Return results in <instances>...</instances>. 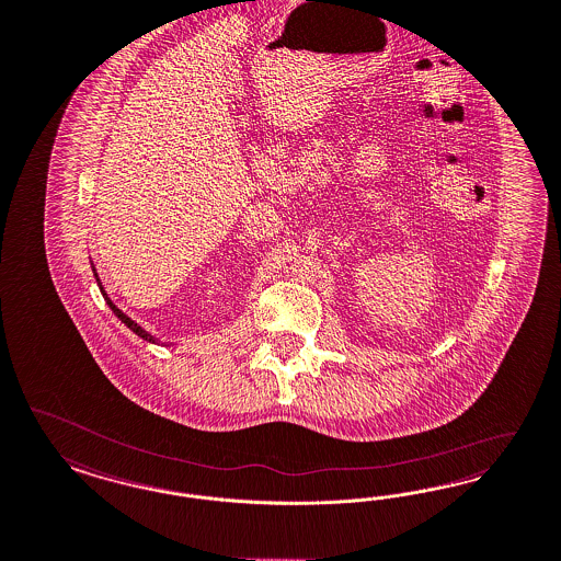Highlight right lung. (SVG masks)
I'll return each mask as SVG.
<instances>
[{"instance_id": "obj_1", "label": "right lung", "mask_w": 561, "mask_h": 561, "mask_svg": "<svg viewBox=\"0 0 561 561\" xmlns=\"http://www.w3.org/2000/svg\"><path fill=\"white\" fill-rule=\"evenodd\" d=\"M93 273H95V267H93ZM95 277H98V284H99V290H101V294H103V298H105V302H107V305H110V309L114 310V314H116L117 319H119V321H122V323H124V325H126V328H130L133 329V331H135L136 335H138V337H142V340H147V342H157V340H154L153 335H151V333H149V331H145V329L140 328V325H138V323H135V321H133V319H130V317H128V314H124V312H122V310L117 309L116 305H114V302H112V300H110V296H107V294H105V290H103V288H101V282H99V275L98 273H95Z\"/></svg>"}]
</instances>
